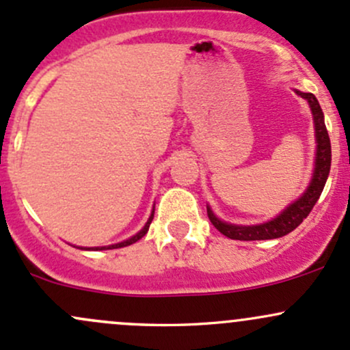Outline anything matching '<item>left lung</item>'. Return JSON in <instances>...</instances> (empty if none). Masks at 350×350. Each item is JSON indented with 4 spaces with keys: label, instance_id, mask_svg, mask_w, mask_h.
Instances as JSON below:
<instances>
[{
    "label": "left lung",
    "instance_id": "1",
    "mask_svg": "<svg viewBox=\"0 0 350 350\" xmlns=\"http://www.w3.org/2000/svg\"><path fill=\"white\" fill-rule=\"evenodd\" d=\"M301 98L308 102L312 117H314V129H315V164H314V174H312L310 183H308L307 189L301 193L299 200L290 203L285 209L277 215L275 218L268 219V221L260 224H233L226 223L219 219L218 216L213 213L209 206L208 208V218L209 221L215 224L216 230L223 233L224 237L231 238V240L240 241H253V240H275V238H282L288 234L290 231L295 230L299 224L304 221L312 211L315 203L321 198L323 186H325L327 178L330 172V161H332V150H330V139L329 132H327L325 122H323V112L321 104L315 98L314 94H305V92L295 90Z\"/></svg>",
    "mask_w": 350,
    "mask_h": 350
}]
</instances>
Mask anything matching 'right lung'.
I'll list each match as a JSON object with an SVG mask.
<instances>
[{
    "label": "right lung",
    "mask_w": 350,
    "mask_h": 350,
    "mask_svg": "<svg viewBox=\"0 0 350 350\" xmlns=\"http://www.w3.org/2000/svg\"><path fill=\"white\" fill-rule=\"evenodd\" d=\"M152 218H154V209H152V213H150V216H149V219H147V223L144 224V228H142V230L139 231V233H135L134 237H131V238H129V240H124V241H120V243H116V245H109V246H92V248H83V246H79V248H80V250H90V252H98V250H113V248H124V246H129V245H132V243L139 241V240H141L142 237H144V234L147 233V230H149L150 223H152Z\"/></svg>",
    "instance_id": "right-lung-1"
}]
</instances>
